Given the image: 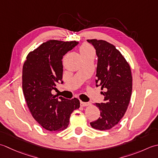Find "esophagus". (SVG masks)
<instances>
[{"mask_svg":"<svg viewBox=\"0 0 158 158\" xmlns=\"http://www.w3.org/2000/svg\"><path fill=\"white\" fill-rule=\"evenodd\" d=\"M90 105V103L89 102H80V106H87Z\"/></svg>","mask_w":158,"mask_h":158,"instance_id":"1","label":"esophagus"}]
</instances>
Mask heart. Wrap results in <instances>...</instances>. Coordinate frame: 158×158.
<instances>
[{"label":"heart","mask_w":158,"mask_h":158,"mask_svg":"<svg viewBox=\"0 0 158 158\" xmlns=\"http://www.w3.org/2000/svg\"><path fill=\"white\" fill-rule=\"evenodd\" d=\"M80 52L82 56L84 55H93L94 56V50L91 46H90L88 44H84L80 47Z\"/></svg>","instance_id":"heart-1"}]
</instances>
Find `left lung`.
<instances>
[{
  "label": "left lung",
  "instance_id": "obj_1",
  "mask_svg": "<svg viewBox=\"0 0 158 158\" xmlns=\"http://www.w3.org/2000/svg\"><path fill=\"white\" fill-rule=\"evenodd\" d=\"M96 50L98 60L96 86H101L104 102L96 103L100 117L90 123L91 127L107 130L117 125L123 117L130 101L132 76L130 67L113 45L104 40H88Z\"/></svg>",
  "mask_w": 158,
  "mask_h": 158
}]
</instances>
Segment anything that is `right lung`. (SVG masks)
<instances>
[{
  "label": "right lung",
  "instance_id": "obj_1",
  "mask_svg": "<svg viewBox=\"0 0 158 158\" xmlns=\"http://www.w3.org/2000/svg\"><path fill=\"white\" fill-rule=\"evenodd\" d=\"M78 41L49 40L28 54L22 69V90L33 118L48 131L65 130L70 115L79 108L77 98L67 99L53 95L57 83H63V56Z\"/></svg>",
  "mask_w": 158,
  "mask_h": 158
}]
</instances>
